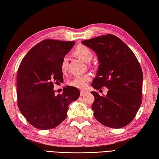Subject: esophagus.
I'll return each instance as SVG.
<instances>
[{
    "label": "esophagus",
    "instance_id": "esophagus-1",
    "mask_svg": "<svg viewBox=\"0 0 159 159\" xmlns=\"http://www.w3.org/2000/svg\"><path fill=\"white\" fill-rule=\"evenodd\" d=\"M87 93V92L86 91H84V90H80V96H84Z\"/></svg>",
    "mask_w": 159,
    "mask_h": 159
}]
</instances>
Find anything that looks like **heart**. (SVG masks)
<instances>
[{"label":"heart","instance_id":"1","mask_svg":"<svg viewBox=\"0 0 159 159\" xmlns=\"http://www.w3.org/2000/svg\"><path fill=\"white\" fill-rule=\"evenodd\" d=\"M74 54L84 62H89L93 57V53L90 48L84 45H79L74 50ZM68 60L67 56H64L60 63V69L63 73L66 72L68 69ZM91 80V75L84 74L76 76L74 79L68 82V84L72 87L79 89H84L86 87Z\"/></svg>","mask_w":159,"mask_h":159}]
</instances>
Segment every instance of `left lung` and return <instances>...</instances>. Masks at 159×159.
<instances>
[{"label":"left lung","mask_w":159,"mask_h":159,"mask_svg":"<svg viewBox=\"0 0 159 159\" xmlns=\"http://www.w3.org/2000/svg\"><path fill=\"white\" fill-rule=\"evenodd\" d=\"M82 43L94 51L99 65L92 87L108 89L100 96L92 91L93 115L101 124L121 128L131 122L142 103L143 74L133 52L123 41L111 34L84 40Z\"/></svg>","instance_id":"obj_1"}]
</instances>
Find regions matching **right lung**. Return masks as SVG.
Listing matches in <instances>:
<instances>
[{
  "label": "right lung",
  "mask_w": 159,
  "mask_h": 159,
  "mask_svg": "<svg viewBox=\"0 0 159 159\" xmlns=\"http://www.w3.org/2000/svg\"><path fill=\"white\" fill-rule=\"evenodd\" d=\"M75 42L45 39L32 48L17 71V95L20 111L29 123L39 129L57 127L66 118L68 105L79 99L77 88L66 86L55 95L54 83H62V58Z\"/></svg>",
  "instance_id": "right-lung-1"
}]
</instances>
